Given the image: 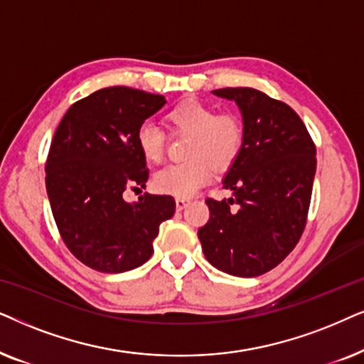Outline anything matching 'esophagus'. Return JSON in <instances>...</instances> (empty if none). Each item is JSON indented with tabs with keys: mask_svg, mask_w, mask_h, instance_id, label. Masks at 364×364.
I'll list each match as a JSON object with an SVG mask.
<instances>
[{
	"mask_svg": "<svg viewBox=\"0 0 364 364\" xmlns=\"http://www.w3.org/2000/svg\"><path fill=\"white\" fill-rule=\"evenodd\" d=\"M188 203H190V201H188L186 198H176V210L181 211L183 208L188 206Z\"/></svg>",
	"mask_w": 364,
	"mask_h": 364,
	"instance_id": "esophagus-1",
	"label": "esophagus"
}]
</instances>
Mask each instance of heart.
<instances>
[{"label": "heart", "instance_id": "1", "mask_svg": "<svg viewBox=\"0 0 364 364\" xmlns=\"http://www.w3.org/2000/svg\"><path fill=\"white\" fill-rule=\"evenodd\" d=\"M168 123L174 132L190 134L183 163L168 164L153 176V188L163 195L190 198L211 178V164L226 166L243 141L241 121L231 113L216 111L201 101H185L168 113ZM138 148L144 159L156 163L163 158L166 134L151 119L143 121L136 132Z\"/></svg>", "mask_w": 364, "mask_h": 364}]
</instances>
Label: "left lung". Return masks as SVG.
I'll return each instance as SVG.
<instances>
[{
	"instance_id": "8db88e82",
	"label": "left lung",
	"mask_w": 364,
	"mask_h": 364,
	"mask_svg": "<svg viewBox=\"0 0 364 364\" xmlns=\"http://www.w3.org/2000/svg\"><path fill=\"white\" fill-rule=\"evenodd\" d=\"M213 95L238 105L243 141L223 178L232 196L208 198L210 220L198 238L215 268L253 278L278 266L301 238L316 148L288 105L253 88H223Z\"/></svg>"
}]
</instances>
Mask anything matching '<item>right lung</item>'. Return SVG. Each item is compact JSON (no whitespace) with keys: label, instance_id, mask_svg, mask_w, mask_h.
<instances>
[{"label":"right lung","instance_id":"right-lung-1","mask_svg":"<svg viewBox=\"0 0 364 364\" xmlns=\"http://www.w3.org/2000/svg\"><path fill=\"white\" fill-rule=\"evenodd\" d=\"M166 100L141 90L111 86L76 101L53 136L46 191L68 250L101 273H123L151 258L159 225L174 215L173 196L124 201L128 188H144L146 159L139 124Z\"/></svg>","mask_w":364,"mask_h":364}]
</instances>
